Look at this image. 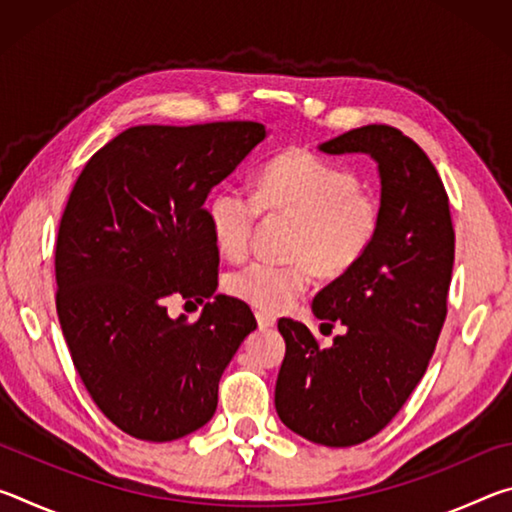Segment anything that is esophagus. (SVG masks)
<instances>
[{
    "label": "esophagus",
    "instance_id": "34e87169",
    "mask_svg": "<svg viewBox=\"0 0 512 512\" xmlns=\"http://www.w3.org/2000/svg\"><path fill=\"white\" fill-rule=\"evenodd\" d=\"M255 318H257V325L262 327V329H268V327H273V325H275V316L266 314V311H257Z\"/></svg>",
    "mask_w": 512,
    "mask_h": 512
}]
</instances>
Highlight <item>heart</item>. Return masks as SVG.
Instances as JSON below:
<instances>
[{"label":"heart","mask_w":512,"mask_h":512,"mask_svg":"<svg viewBox=\"0 0 512 512\" xmlns=\"http://www.w3.org/2000/svg\"><path fill=\"white\" fill-rule=\"evenodd\" d=\"M262 212L296 216L291 244L296 262L255 259L232 271L225 289L271 314L291 307L309 289L314 268L336 277L357 266L381 225V205L363 192L357 173L305 149L268 160L255 194L235 185L216 189L205 207L216 248L230 259L246 255Z\"/></svg>","instance_id":"obj_1"}]
</instances>
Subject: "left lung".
Wrapping results in <instances>:
<instances>
[{"label":"left lung","mask_w":512,"mask_h":512,"mask_svg":"<svg viewBox=\"0 0 512 512\" xmlns=\"http://www.w3.org/2000/svg\"><path fill=\"white\" fill-rule=\"evenodd\" d=\"M368 153L381 180V225L368 253L316 293V318L345 325L320 348L307 325L280 318L287 343L275 409L298 436L352 447L386 427L418 386L447 316L454 225L436 167L386 124L354 128L318 146Z\"/></svg>","instance_id":"obj_1"}]
</instances>
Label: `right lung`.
Returning <instances> with one entry per match:
<instances>
[{
  "label": "right lung",
  "mask_w": 512,
  "mask_h": 512,
  "mask_svg": "<svg viewBox=\"0 0 512 512\" xmlns=\"http://www.w3.org/2000/svg\"><path fill=\"white\" fill-rule=\"evenodd\" d=\"M257 121L133 126L92 155L56 239V311L94 404L128 436L169 443L212 420L219 379L257 327L214 293L212 187L264 142ZM171 295L205 301L171 319Z\"/></svg>",
  "instance_id": "add662e5"
}]
</instances>
